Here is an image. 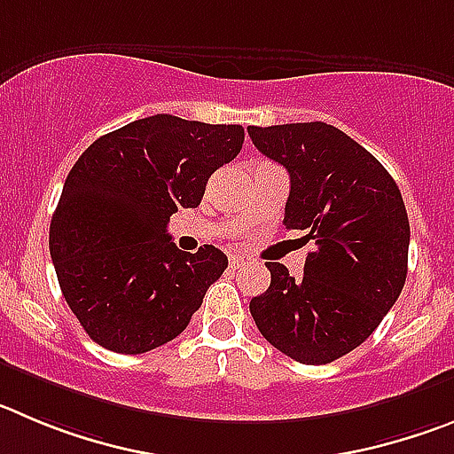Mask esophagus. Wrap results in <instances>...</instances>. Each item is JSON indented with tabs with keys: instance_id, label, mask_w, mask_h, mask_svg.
I'll return each instance as SVG.
<instances>
[{
	"instance_id": "obj_1",
	"label": "esophagus",
	"mask_w": 454,
	"mask_h": 454,
	"mask_svg": "<svg viewBox=\"0 0 454 454\" xmlns=\"http://www.w3.org/2000/svg\"><path fill=\"white\" fill-rule=\"evenodd\" d=\"M239 266H244V257L232 255V257H231V269L235 270V269H239Z\"/></svg>"
}]
</instances>
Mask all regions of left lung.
<instances>
[{"label":"left lung","instance_id":"1","mask_svg":"<svg viewBox=\"0 0 454 454\" xmlns=\"http://www.w3.org/2000/svg\"><path fill=\"white\" fill-rule=\"evenodd\" d=\"M264 156L285 165L286 231L313 241L302 278L266 262L270 286L251 300L262 336L304 365H327L365 342L408 275L410 222L396 181L327 122L248 127Z\"/></svg>","mask_w":454,"mask_h":454}]
</instances>
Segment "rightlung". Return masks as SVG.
<instances>
[{"instance_id": "right-lung-1", "label": "right lung", "mask_w": 454, "mask_h": 454, "mask_svg": "<svg viewBox=\"0 0 454 454\" xmlns=\"http://www.w3.org/2000/svg\"><path fill=\"white\" fill-rule=\"evenodd\" d=\"M244 143L241 125L156 114L82 152L51 219L49 247L67 304L93 342L145 354L179 336L228 257L184 253L169 217L197 207L215 169Z\"/></svg>"}]
</instances>
